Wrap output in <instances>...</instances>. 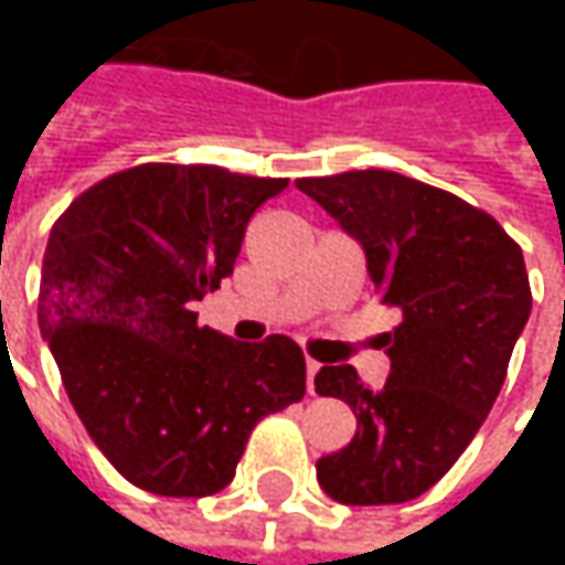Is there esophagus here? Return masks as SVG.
Here are the masks:
<instances>
[{
    "instance_id": "34e87169",
    "label": "esophagus",
    "mask_w": 565,
    "mask_h": 565,
    "mask_svg": "<svg viewBox=\"0 0 565 565\" xmlns=\"http://www.w3.org/2000/svg\"><path fill=\"white\" fill-rule=\"evenodd\" d=\"M317 371H320V364L315 359H308V393H315V377Z\"/></svg>"
}]
</instances>
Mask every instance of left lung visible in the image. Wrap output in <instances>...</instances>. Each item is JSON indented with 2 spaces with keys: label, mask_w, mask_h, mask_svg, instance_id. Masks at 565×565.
I'll return each mask as SVG.
<instances>
[{
  "label": "left lung",
  "mask_w": 565,
  "mask_h": 565,
  "mask_svg": "<svg viewBox=\"0 0 565 565\" xmlns=\"http://www.w3.org/2000/svg\"><path fill=\"white\" fill-rule=\"evenodd\" d=\"M364 250L380 301L402 323L383 333L390 377L364 386L352 364H323L320 396L352 405V444L317 459V481L345 507L405 503L466 452L507 380L532 315L522 248L484 210L399 172L298 179Z\"/></svg>",
  "instance_id": "left-lung-1"
}]
</instances>
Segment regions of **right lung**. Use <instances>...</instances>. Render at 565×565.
Instances as JSON below:
<instances>
[{"label": "right lung", "instance_id": "1", "mask_svg": "<svg viewBox=\"0 0 565 565\" xmlns=\"http://www.w3.org/2000/svg\"><path fill=\"white\" fill-rule=\"evenodd\" d=\"M286 185L143 163L87 188L55 220L40 333L90 440L135 488L223 490L254 424L305 396L292 339L235 342L191 311L232 273L254 210Z\"/></svg>", "mask_w": 565, "mask_h": 565}]
</instances>
